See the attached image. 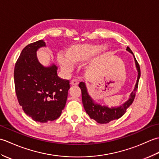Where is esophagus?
I'll return each instance as SVG.
<instances>
[{
	"instance_id": "1",
	"label": "esophagus",
	"mask_w": 159,
	"mask_h": 159,
	"mask_svg": "<svg viewBox=\"0 0 159 159\" xmlns=\"http://www.w3.org/2000/svg\"><path fill=\"white\" fill-rule=\"evenodd\" d=\"M70 84H71V85H72V86L73 85L76 86V85H79V81H78V80H76V79H73L70 81Z\"/></svg>"
}]
</instances>
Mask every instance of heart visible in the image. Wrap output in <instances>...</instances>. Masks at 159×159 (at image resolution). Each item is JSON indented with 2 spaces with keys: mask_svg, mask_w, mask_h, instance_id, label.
I'll use <instances>...</instances> for the list:
<instances>
[{
  "mask_svg": "<svg viewBox=\"0 0 159 159\" xmlns=\"http://www.w3.org/2000/svg\"><path fill=\"white\" fill-rule=\"evenodd\" d=\"M100 50L104 48L97 44L78 43L67 47L66 50V56L62 54L58 55V61L61 69L66 72L72 71L74 65H79L91 59Z\"/></svg>",
  "mask_w": 159,
  "mask_h": 159,
  "instance_id": "obj_1",
  "label": "heart"
}]
</instances>
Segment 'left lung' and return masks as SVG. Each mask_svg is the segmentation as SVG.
Masks as SVG:
<instances>
[{
  "mask_svg": "<svg viewBox=\"0 0 159 159\" xmlns=\"http://www.w3.org/2000/svg\"><path fill=\"white\" fill-rule=\"evenodd\" d=\"M126 50L133 55L138 74L137 82L133 91L130 93L128 99L122 104H121L120 106L112 107L111 108L108 106L102 105L100 103L96 102L89 95L85 83L80 82L79 85L82 92V101L84 109L91 119L94 120L99 124H107L110 122L111 121L119 119L126 113V109L131 105L134 99V97H135V92L137 90L138 83H139V80L141 76L140 67L134 56V54L129 47H127Z\"/></svg>",
  "mask_w": 159,
  "mask_h": 159,
  "instance_id": "left-lung-1",
  "label": "left lung"
}]
</instances>
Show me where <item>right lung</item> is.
<instances>
[{"label": "right lung", "instance_id": "add662e5", "mask_svg": "<svg viewBox=\"0 0 159 159\" xmlns=\"http://www.w3.org/2000/svg\"><path fill=\"white\" fill-rule=\"evenodd\" d=\"M46 43L41 39L26 46L14 69L16 93L25 113L35 121L45 123L59 118L66 106L70 89L68 80L57 75L54 63H40L37 51Z\"/></svg>", "mask_w": 159, "mask_h": 159}]
</instances>
